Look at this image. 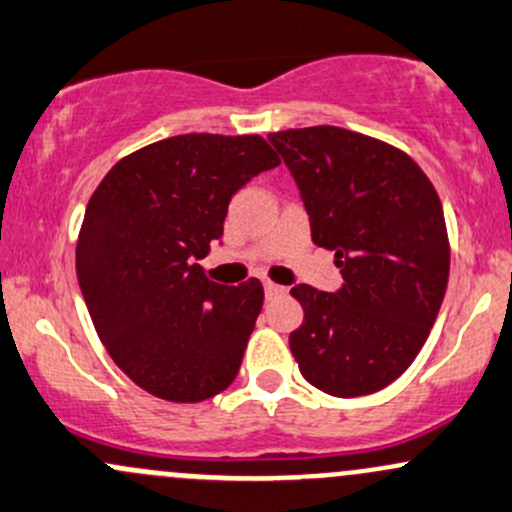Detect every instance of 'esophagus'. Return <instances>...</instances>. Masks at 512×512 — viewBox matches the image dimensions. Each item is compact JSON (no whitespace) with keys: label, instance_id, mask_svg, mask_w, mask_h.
<instances>
[{"label":"esophagus","instance_id":"obj_1","mask_svg":"<svg viewBox=\"0 0 512 512\" xmlns=\"http://www.w3.org/2000/svg\"><path fill=\"white\" fill-rule=\"evenodd\" d=\"M263 290H266V298H278V295H285L283 285L271 283V280H266V283H263Z\"/></svg>","mask_w":512,"mask_h":512}]
</instances>
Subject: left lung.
<instances>
[{
	"mask_svg": "<svg viewBox=\"0 0 512 512\" xmlns=\"http://www.w3.org/2000/svg\"><path fill=\"white\" fill-rule=\"evenodd\" d=\"M293 175L317 246L337 256L342 288L295 285L305 317L290 351L315 388L376 393L412 364L442 307L449 241L430 178L398 148L339 129L268 134Z\"/></svg>",
	"mask_w": 512,
	"mask_h": 512,
	"instance_id": "1",
	"label": "left lung"
}]
</instances>
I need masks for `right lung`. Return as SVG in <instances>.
<instances>
[{
    "label": "right lung",
    "mask_w": 512,
    "mask_h": 512,
    "mask_svg": "<svg viewBox=\"0 0 512 512\" xmlns=\"http://www.w3.org/2000/svg\"><path fill=\"white\" fill-rule=\"evenodd\" d=\"M278 163L254 134L170 136L122 158L87 202L82 298L114 364L156 398L200 403L239 373L263 285L212 283L197 261L236 192Z\"/></svg>",
    "instance_id": "right-lung-1"
}]
</instances>
